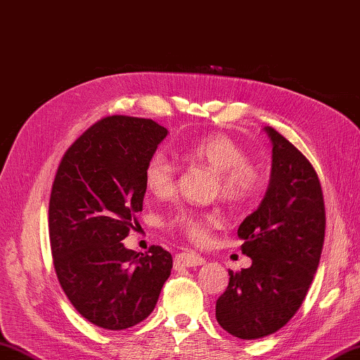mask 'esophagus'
Wrapping results in <instances>:
<instances>
[{"label": "esophagus", "mask_w": 360, "mask_h": 360, "mask_svg": "<svg viewBox=\"0 0 360 360\" xmlns=\"http://www.w3.org/2000/svg\"><path fill=\"white\" fill-rule=\"evenodd\" d=\"M205 264V258H202L200 255L188 252V253H179L174 259V269L180 270V269H188V267H199Z\"/></svg>", "instance_id": "esophagus-1"}]
</instances>
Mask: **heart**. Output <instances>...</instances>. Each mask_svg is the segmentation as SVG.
Wrapping results in <instances>:
<instances>
[{
  "label": "heart",
  "mask_w": 360,
  "mask_h": 360,
  "mask_svg": "<svg viewBox=\"0 0 360 360\" xmlns=\"http://www.w3.org/2000/svg\"><path fill=\"white\" fill-rule=\"evenodd\" d=\"M175 153L183 160L197 161L219 174V189L225 200L242 203L261 186V172L245 161V152L225 135L212 134L175 144ZM144 185L152 195L166 199L175 189V166L165 152H155L144 167ZM214 217L194 210H180L169 219V225L189 239L203 242Z\"/></svg>",
  "instance_id": "heart-1"
}]
</instances>
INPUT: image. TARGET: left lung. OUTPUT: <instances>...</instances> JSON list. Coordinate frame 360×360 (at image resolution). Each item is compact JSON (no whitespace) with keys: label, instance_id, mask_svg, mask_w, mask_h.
I'll return each mask as SVG.
<instances>
[{"label":"left lung","instance_id":"1","mask_svg":"<svg viewBox=\"0 0 360 360\" xmlns=\"http://www.w3.org/2000/svg\"><path fill=\"white\" fill-rule=\"evenodd\" d=\"M272 171L259 207L239 225L252 266L234 274L216 302V319L244 340L276 333L295 315L317 272L325 240V202L317 172L272 127Z\"/></svg>","mask_w":360,"mask_h":360}]
</instances>
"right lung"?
<instances>
[{
	"instance_id": "1",
	"label": "right lung",
	"mask_w": 360,
	"mask_h": 360,
	"mask_svg": "<svg viewBox=\"0 0 360 360\" xmlns=\"http://www.w3.org/2000/svg\"><path fill=\"white\" fill-rule=\"evenodd\" d=\"M167 136L152 120L108 116L79 136L58 165L49 199V240L63 292L84 319L121 331L148 319L171 275L172 256L124 247L143 210L144 167Z\"/></svg>"
}]
</instances>
